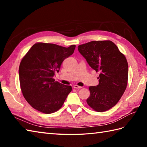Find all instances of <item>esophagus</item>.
Here are the masks:
<instances>
[{
    "instance_id": "obj_1",
    "label": "esophagus",
    "mask_w": 147,
    "mask_h": 147,
    "mask_svg": "<svg viewBox=\"0 0 147 147\" xmlns=\"http://www.w3.org/2000/svg\"><path fill=\"white\" fill-rule=\"evenodd\" d=\"M74 88H75V89H80V88H82V86H78V85H74Z\"/></svg>"
}]
</instances>
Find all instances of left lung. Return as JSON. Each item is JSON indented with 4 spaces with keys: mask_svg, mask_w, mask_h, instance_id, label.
I'll list each match as a JSON object with an SVG mask.
<instances>
[{
    "mask_svg": "<svg viewBox=\"0 0 147 147\" xmlns=\"http://www.w3.org/2000/svg\"><path fill=\"white\" fill-rule=\"evenodd\" d=\"M78 51L96 72L99 84L90 86L86 102L93 110L104 112L113 107L125 92L128 64L124 54L110 40L92 41L78 47Z\"/></svg>",
    "mask_w": 147,
    "mask_h": 147,
    "instance_id": "obj_1",
    "label": "left lung"
}]
</instances>
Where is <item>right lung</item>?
<instances>
[{
    "label": "right lung",
    "mask_w": 147,
    "mask_h": 147,
    "mask_svg": "<svg viewBox=\"0 0 147 147\" xmlns=\"http://www.w3.org/2000/svg\"><path fill=\"white\" fill-rule=\"evenodd\" d=\"M75 47V45L66 48L53 43H36L22 59L19 67L21 90L33 108L44 114L61 108L72 87L55 82L53 77Z\"/></svg>",
    "instance_id": "1"
}]
</instances>
